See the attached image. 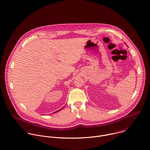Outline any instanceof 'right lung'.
Instances as JSON below:
<instances>
[{"mask_svg": "<svg viewBox=\"0 0 150 150\" xmlns=\"http://www.w3.org/2000/svg\"><path fill=\"white\" fill-rule=\"evenodd\" d=\"M63 108H64V107H63V108H62V109H59V110H58V111H57V112H59V110H61V109H63Z\"/></svg>", "mask_w": 150, "mask_h": 150, "instance_id": "obj_1", "label": "right lung"}]
</instances>
